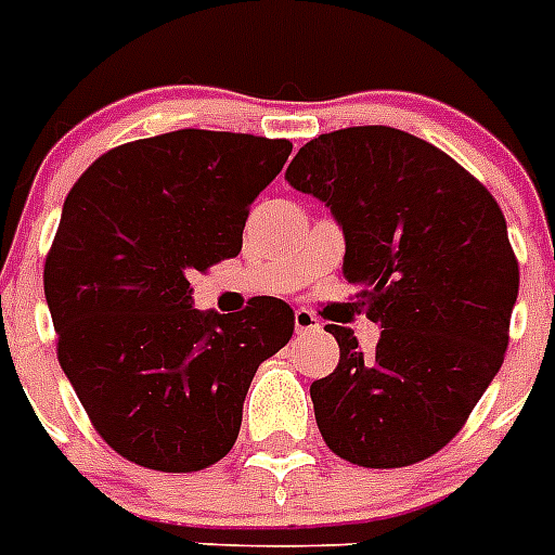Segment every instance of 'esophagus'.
Masks as SVG:
<instances>
[{"label": "esophagus", "instance_id": "34e87169", "mask_svg": "<svg viewBox=\"0 0 555 555\" xmlns=\"http://www.w3.org/2000/svg\"><path fill=\"white\" fill-rule=\"evenodd\" d=\"M321 330V321L312 315L310 310H296V332L298 335H307V332Z\"/></svg>", "mask_w": 555, "mask_h": 555}]
</instances>
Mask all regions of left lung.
<instances>
[{
  "label": "left lung",
  "mask_w": 555,
  "mask_h": 555,
  "mask_svg": "<svg viewBox=\"0 0 555 555\" xmlns=\"http://www.w3.org/2000/svg\"><path fill=\"white\" fill-rule=\"evenodd\" d=\"M293 190L344 229V279L379 324L374 351L330 324L340 360L310 385L326 447L365 469L436 455L464 427L508 346L519 264L498 201L413 133H321L287 167Z\"/></svg>",
  "instance_id": "8db88e82"
}]
</instances>
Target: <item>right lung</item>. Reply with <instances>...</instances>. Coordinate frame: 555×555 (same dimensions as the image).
Here are the masks:
<instances>
[{"label":"right lung","instance_id":"add662e5","mask_svg":"<svg viewBox=\"0 0 555 555\" xmlns=\"http://www.w3.org/2000/svg\"><path fill=\"white\" fill-rule=\"evenodd\" d=\"M291 151L287 139L184 128L103 153L66 195L44 264L57 363L133 464H218L259 363L293 337L282 298L220 315L195 310L190 287L192 271L237 257L248 206Z\"/></svg>","mask_w":555,"mask_h":555}]
</instances>
